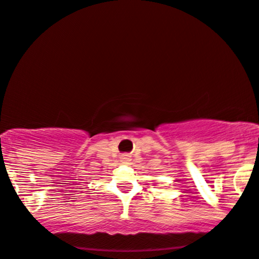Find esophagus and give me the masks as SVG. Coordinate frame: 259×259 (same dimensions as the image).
Returning <instances> with one entry per match:
<instances>
[{"label": "esophagus", "mask_w": 259, "mask_h": 259, "mask_svg": "<svg viewBox=\"0 0 259 259\" xmlns=\"http://www.w3.org/2000/svg\"><path fill=\"white\" fill-rule=\"evenodd\" d=\"M121 161H123L124 163H127V162L130 161V156L129 155H123V156H121Z\"/></svg>", "instance_id": "obj_1"}]
</instances>
